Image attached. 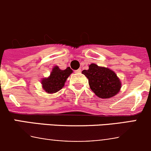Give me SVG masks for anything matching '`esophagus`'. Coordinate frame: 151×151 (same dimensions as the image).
Listing matches in <instances>:
<instances>
[{"label": "esophagus", "mask_w": 151, "mask_h": 151, "mask_svg": "<svg viewBox=\"0 0 151 151\" xmlns=\"http://www.w3.org/2000/svg\"><path fill=\"white\" fill-rule=\"evenodd\" d=\"M75 73H81V69H80V68H79V69L76 70Z\"/></svg>", "instance_id": "34e87169"}]
</instances>
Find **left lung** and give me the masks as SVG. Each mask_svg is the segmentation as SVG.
I'll list each match as a JSON object with an SVG mask.
<instances>
[{
  "mask_svg": "<svg viewBox=\"0 0 151 151\" xmlns=\"http://www.w3.org/2000/svg\"><path fill=\"white\" fill-rule=\"evenodd\" d=\"M82 73L88 79L91 89L99 98H111L120 91L121 81L109 68L92 63L88 70H83Z\"/></svg>",
  "mask_w": 151,
  "mask_h": 151,
  "instance_id": "left-lung-1",
  "label": "left lung"
}]
</instances>
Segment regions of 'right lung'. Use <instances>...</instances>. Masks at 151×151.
<instances>
[{
	"label": "right lung",
	"mask_w": 151,
	"mask_h": 151,
	"mask_svg": "<svg viewBox=\"0 0 151 151\" xmlns=\"http://www.w3.org/2000/svg\"><path fill=\"white\" fill-rule=\"evenodd\" d=\"M72 73L70 67L61 70L58 66H55L48 78H44L42 80V87L48 93H54L60 91L64 86L66 79Z\"/></svg>",
	"instance_id": "obj_1"
}]
</instances>
